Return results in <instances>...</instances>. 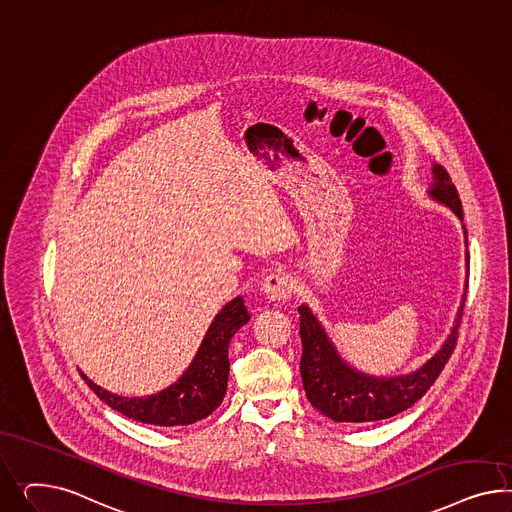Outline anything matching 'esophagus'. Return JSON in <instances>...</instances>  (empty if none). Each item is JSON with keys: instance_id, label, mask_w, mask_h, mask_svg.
Instances as JSON below:
<instances>
[{"instance_id": "obj_1", "label": "esophagus", "mask_w": 512, "mask_h": 512, "mask_svg": "<svg viewBox=\"0 0 512 512\" xmlns=\"http://www.w3.org/2000/svg\"><path fill=\"white\" fill-rule=\"evenodd\" d=\"M261 291L274 304L287 302L291 298V281H289V277L283 276V274H270L264 279Z\"/></svg>"}]
</instances>
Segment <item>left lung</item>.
Returning <instances> with one entry per match:
<instances>
[{
	"label": "left lung",
	"mask_w": 512,
	"mask_h": 512,
	"mask_svg": "<svg viewBox=\"0 0 512 512\" xmlns=\"http://www.w3.org/2000/svg\"><path fill=\"white\" fill-rule=\"evenodd\" d=\"M432 186L429 195L443 207L451 208L460 221H464L462 203L456 192L455 184L451 182L449 173L442 166H432ZM464 229V240L468 246V231ZM466 266L470 272V255L466 253ZM468 291V283H466ZM464 298L458 307L455 324L451 333L443 341L440 350L425 361L419 369L412 373L397 374V376H373L354 369L348 361L341 358L332 339L320 324L311 307L302 304L298 307L300 313V337H302V361L300 373L304 382L307 401L317 408L320 414L330 417L337 423H369L380 421L391 415L401 414L408 410L415 401H419L427 389L445 367L451 358L456 345L458 326L464 309Z\"/></svg>",
	"instance_id": "left-lung-1"
}]
</instances>
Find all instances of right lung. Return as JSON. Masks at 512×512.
<instances>
[{
    "mask_svg": "<svg viewBox=\"0 0 512 512\" xmlns=\"http://www.w3.org/2000/svg\"><path fill=\"white\" fill-rule=\"evenodd\" d=\"M248 320L242 296L223 305L208 326L194 360L180 374L179 380L145 397L115 395L80 374L100 401L134 421L156 427L192 425L212 414L223 401L229 380V343Z\"/></svg>",
    "mask_w": 512,
    "mask_h": 512,
    "instance_id": "1",
    "label": "right lung"
}]
</instances>
